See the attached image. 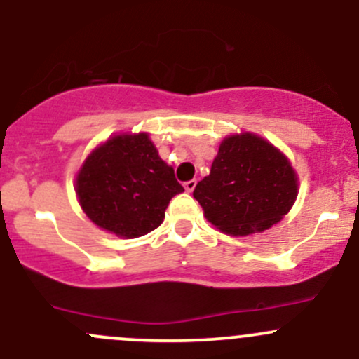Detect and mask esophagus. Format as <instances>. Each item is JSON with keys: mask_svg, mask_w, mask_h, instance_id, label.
<instances>
[{"mask_svg": "<svg viewBox=\"0 0 359 359\" xmlns=\"http://www.w3.org/2000/svg\"><path fill=\"white\" fill-rule=\"evenodd\" d=\"M196 184H198V180H196V179H192V180H187V182L184 184V189H186L187 192H192V191H194Z\"/></svg>", "mask_w": 359, "mask_h": 359, "instance_id": "1", "label": "esophagus"}]
</instances>
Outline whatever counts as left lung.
<instances>
[{
    "label": "left lung",
    "instance_id": "8db88e82",
    "mask_svg": "<svg viewBox=\"0 0 359 359\" xmlns=\"http://www.w3.org/2000/svg\"><path fill=\"white\" fill-rule=\"evenodd\" d=\"M206 220L230 236L263 232L292 208L297 177L289 160L255 134L222 141L208 177L192 192Z\"/></svg>",
    "mask_w": 359,
    "mask_h": 359
}]
</instances>
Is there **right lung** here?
Returning a JSON list of instances; mask_svg holds the SVG:
<instances>
[{
    "instance_id": "add662e5",
    "label": "right lung",
    "mask_w": 359,
    "mask_h": 359,
    "mask_svg": "<svg viewBox=\"0 0 359 359\" xmlns=\"http://www.w3.org/2000/svg\"><path fill=\"white\" fill-rule=\"evenodd\" d=\"M75 192L97 227L134 239L160 227L170 199L184 187L141 132L115 135L94 149L79 170Z\"/></svg>"
}]
</instances>
